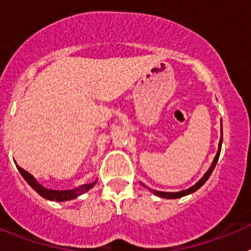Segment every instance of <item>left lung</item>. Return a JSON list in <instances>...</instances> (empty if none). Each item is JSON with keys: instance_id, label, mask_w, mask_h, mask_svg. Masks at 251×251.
Segmentation results:
<instances>
[{"instance_id": "1", "label": "left lung", "mask_w": 251, "mask_h": 251, "mask_svg": "<svg viewBox=\"0 0 251 251\" xmlns=\"http://www.w3.org/2000/svg\"><path fill=\"white\" fill-rule=\"evenodd\" d=\"M221 145H223V126H221V138H220V142H219V150H217L216 156H215L214 161H212V165L210 166V168L207 170V172L203 175L202 178H201L197 183H195L192 187L187 188V190H183V191H179V192H162V191H156V190H151V188H148V190H150V191H152L154 195H157V196L163 197V199H179V197H183V196H186V195H190V194H192V192L197 191V190H199V188H200L201 186H202L203 183L207 181L208 177L211 176L212 171H214L215 166H216L217 161H219V157H220Z\"/></svg>"}]
</instances>
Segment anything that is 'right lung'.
Here are the masks:
<instances>
[{"label": "right lung", "mask_w": 251, "mask_h": 251, "mask_svg": "<svg viewBox=\"0 0 251 251\" xmlns=\"http://www.w3.org/2000/svg\"><path fill=\"white\" fill-rule=\"evenodd\" d=\"M17 170L20 171V174L21 176L25 178L26 182L31 186V187L34 188L35 191L40 195L41 197L46 199V200H51V201H68V200H73V199H76L77 196H80V195L85 194L86 191H89L90 188L93 186H95L97 181L92 183H86V185L80 186V187L74 188V190H66V191H56V190H50V188L44 187L43 185H40L37 182V179L35 178L34 176L31 174H28L27 171H25L24 168H21L20 166H16Z\"/></svg>", "instance_id": "add662e5"}]
</instances>
